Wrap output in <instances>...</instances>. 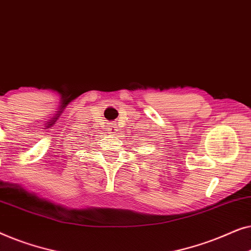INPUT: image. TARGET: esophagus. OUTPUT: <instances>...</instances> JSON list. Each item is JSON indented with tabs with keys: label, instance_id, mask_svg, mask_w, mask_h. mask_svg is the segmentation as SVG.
<instances>
[{
	"label": "esophagus",
	"instance_id": "34e87169",
	"mask_svg": "<svg viewBox=\"0 0 251 251\" xmlns=\"http://www.w3.org/2000/svg\"><path fill=\"white\" fill-rule=\"evenodd\" d=\"M109 131L116 132V131H118V126H116L115 125H112L111 126H109Z\"/></svg>",
	"mask_w": 251,
	"mask_h": 251
}]
</instances>
